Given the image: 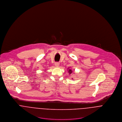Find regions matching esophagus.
<instances>
[{"mask_svg":"<svg viewBox=\"0 0 122 122\" xmlns=\"http://www.w3.org/2000/svg\"><path fill=\"white\" fill-rule=\"evenodd\" d=\"M59 65H60L59 62H55V66L58 67V66H59Z\"/></svg>","mask_w":122,"mask_h":122,"instance_id":"34e87169","label":"esophagus"}]
</instances>
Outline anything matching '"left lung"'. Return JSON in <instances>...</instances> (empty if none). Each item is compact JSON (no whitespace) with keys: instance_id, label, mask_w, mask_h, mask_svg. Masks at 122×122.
I'll return each instance as SVG.
<instances>
[{"instance_id":"1","label":"left lung","mask_w":122,"mask_h":122,"mask_svg":"<svg viewBox=\"0 0 122 122\" xmlns=\"http://www.w3.org/2000/svg\"><path fill=\"white\" fill-rule=\"evenodd\" d=\"M69 73H70V74H71V73H72V71L70 70V69L69 70Z\"/></svg>"}]
</instances>
